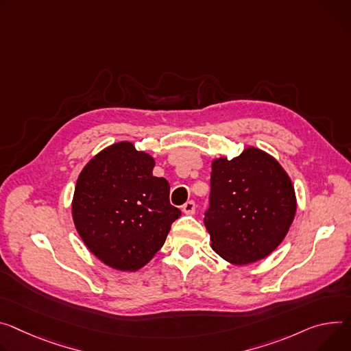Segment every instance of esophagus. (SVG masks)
Here are the masks:
<instances>
[{
  "instance_id": "1",
  "label": "esophagus",
  "mask_w": 351,
  "mask_h": 351,
  "mask_svg": "<svg viewBox=\"0 0 351 351\" xmlns=\"http://www.w3.org/2000/svg\"><path fill=\"white\" fill-rule=\"evenodd\" d=\"M182 211H183L184 214H195V211H196V204H195V202H187L186 204H183Z\"/></svg>"
}]
</instances>
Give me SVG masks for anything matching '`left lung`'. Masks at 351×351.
<instances>
[{
	"label": "left lung",
	"instance_id": "left-lung-1",
	"mask_svg": "<svg viewBox=\"0 0 351 351\" xmlns=\"http://www.w3.org/2000/svg\"><path fill=\"white\" fill-rule=\"evenodd\" d=\"M204 226L211 247L237 266L265 259L282 242L297 211L293 182L276 158L246 147L211 164Z\"/></svg>",
	"mask_w": 351,
	"mask_h": 351
}]
</instances>
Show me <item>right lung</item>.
Here are the masks:
<instances>
[{
    "label": "right lung",
    "mask_w": 351,
    "mask_h": 351,
    "mask_svg": "<svg viewBox=\"0 0 351 351\" xmlns=\"http://www.w3.org/2000/svg\"><path fill=\"white\" fill-rule=\"evenodd\" d=\"M154 167L149 154L120 141L95 155L77 179L74 226L86 247L112 269L145 266L180 217L169 203V183L152 175Z\"/></svg>",
    "instance_id": "1"
}]
</instances>
